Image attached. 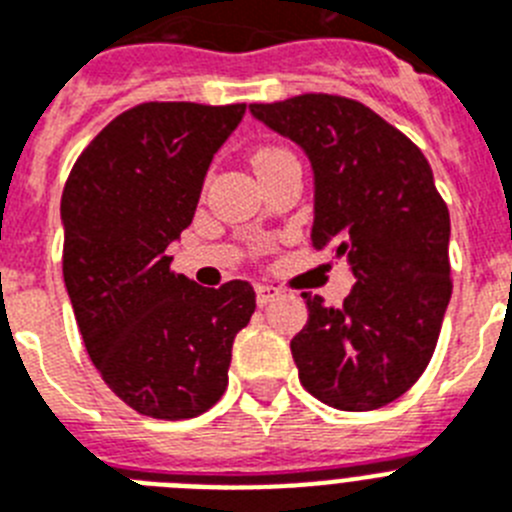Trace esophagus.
I'll return each mask as SVG.
<instances>
[{"label": "esophagus", "instance_id": "esophagus-1", "mask_svg": "<svg viewBox=\"0 0 512 512\" xmlns=\"http://www.w3.org/2000/svg\"><path fill=\"white\" fill-rule=\"evenodd\" d=\"M277 297H282V289L279 287H271V284H259V287H256V300H259L261 307L274 302Z\"/></svg>", "mask_w": 512, "mask_h": 512}]
</instances>
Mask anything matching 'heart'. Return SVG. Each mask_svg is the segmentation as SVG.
<instances>
[{
    "label": "heart",
    "instance_id": "b5f03b06",
    "mask_svg": "<svg viewBox=\"0 0 512 512\" xmlns=\"http://www.w3.org/2000/svg\"><path fill=\"white\" fill-rule=\"evenodd\" d=\"M277 153H284V151H277V148H261L256 156H253V161H259V158H269V156H277Z\"/></svg>",
    "mask_w": 512,
    "mask_h": 512
}]
</instances>
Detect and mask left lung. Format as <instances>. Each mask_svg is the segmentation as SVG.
<instances>
[{
  "mask_svg": "<svg viewBox=\"0 0 512 512\" xmlns=\"http://www.w3.org/2000/svg\"><path fill=\"white\" fill-rule=\"evenodd\" d=\"M248 110L302 148L312 246L333 248L356 279L343 307L302 295L307 325L289 343L302 387L348 413L390 405L425 372L451 300V220L431 166L354 99L302 94Z\"/></svg>",
  "mask_w": 512,
  "mask_h": 512,
  "instance_id": "left-lung-1",
  "label": "left lung"
}]
</instances>
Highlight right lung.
<instances>
[{
	"label": "right lung",
	"mask_w": 512,
	"mask_h": 512,
	"mask_svg": "<svg viewBox=\"0 0 512 512\" xmlns=\"http://www.w3.org/2000/svg\"><path fill=\"white\" fill-rule=\"evenodd\" d=\"M243 115L246 104H138L89 143L63 187V282L87 354L151 418H194L223 397L233 341L256 310L251 284L200 287L171 271L169 251Z\"/></svg>",
	"instance_id": "right-lung-1"
}]
</instances>
